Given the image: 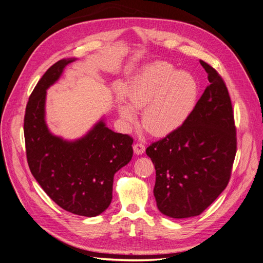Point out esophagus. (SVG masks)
<instances>
[{
	"label": "esophagus",
	"mask_w": 263,
	"mask_h": 263,
	"mask_svg": "<svg viewBox=\"0 0 263 263\" xmlns=\"http://www.w3.org/2000/svg\"><path fill=\"white\" fill-rule=\"evenodd\" d=\"M133 149H134V153L138 154V155H142L144 152H145V145H144L143 143H135L134 146H133Z\"/></svg>",
	"instance_id": "34e87169"
}]
</instances>
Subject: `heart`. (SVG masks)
Returning a JSON list of instances; mask_svg holds the SVG:
<instances>
[{
    "mask_svg": "<svg viewBox=\"0 0 263 263\" xmlns=\"http://www.w3.org/2000/svg\"><path fill=\"white\" fill-rule=\"evenodd\" d=\"M199 86L192 75L158 62L144 69L128 89V105H120L124 120L135 122L133 109H143V125L151 134L165 137L188 120L197 105Z\"/></svg>",
    "mask_w": 263,
    "mask_h": 263,
    "instance_id": "heart-1",
    "label": "heart"
}]
</instances>
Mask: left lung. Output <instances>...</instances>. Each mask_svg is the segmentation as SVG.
Wrapping results in <instances>:
<instances>
[{"instance_id": "1", "label": "left lung", "mask_w": 263, "mask_h": 263, "mask_svg": "<svg viewBox=\"0 0 263 263\" xmlns=\"http://www.w3.org/2000/svg\"><path fill=\"white\" fill-rule=\"evenodd\" d=\"M205 88L179 129L146 148L156 171L158 210L174 218L200 215L227 187L237 151L232 100L222 76L200 60Z\"/></svg>"}]
</instances>
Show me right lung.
Instances as JSON below:
<instances>
[{"instance_id":"add662e5","label":"right lung","mask_w":263,"mask_h":263,"mask_svg":"<svg viewBox=\"0 0 263 263\" xmlns=\"http://www.w3.org/2000/svg\"><path fill=\"white\" fill-rule=\"evenodd\" d=\"M74 60L50 66L33 88L24 117L25 145L30 172L48 196L67 212L92 217L111 202L114 175L131 160L133 139L108 129L103 120L74 142L49 132L46 90Z\"/></svg>"}]
</instances>
